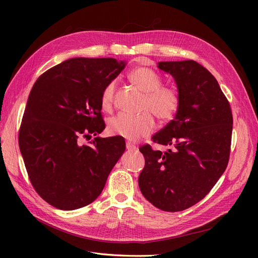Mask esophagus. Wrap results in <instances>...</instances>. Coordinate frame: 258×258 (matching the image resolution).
Returning <instances> with one entry per match:
<instances>
[{"mask_svg": "<svg viewBox=\"0 0 258 258\" xmlns=\"http://www.w3.org/2000/svg\"><path fill=\"white\" fill-rule=\"evenodd\" d=\"M126 148H127L128 151H136V150H138V147L134 143H131V142H126Z\"/></svg>", "mask_w": 258, "mask_h": 258, "instance_id": "obj_1", "label": "esophagus"}]
</instances>
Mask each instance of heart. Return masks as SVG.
I'll return each instance as SVG.
<instances>
[{"mask_svg":"<svg viewBox=\"0 0 258 258\" xmlns=\"http://www.w3.org/2000/svg\"><path fill=\"white\" fill-rule=\"evenodd\" d=\"M132 85L144 93L142 103L143 111H151L160 121L173 119L178 106L179 95L176 89L169 86H161V77L148 68H137L129 74ZM115 83H108L101 95V106L110 111L113 105ZM156 122L150 112L139 115L120 113L108 122V130L112 135L126 138L131 141L146 137L154 131Z\"/></svg>","mask_w":258,"mask_h":258,"instance_id":"1","label":"heart"}]
</instances>
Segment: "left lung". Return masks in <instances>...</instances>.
Returning a JSON list of instances; mask_svg holds the SVG:
<instances>
[{
    "instance_id": "obj_1",
    "label": "left lung",
    "mask_w": 258,
    "mask_h": 258,
    "mask_svg": "<svg viewBox=\"0 0 258 258\" xmlns=\"http://www.w3.org/2000/svg\"><path fill=\"white\" fill-rule=\"evenodd\" d=\"M158 68L173 76L179 106L174 119L152 138L172 148L140 147L145 166L139 186L156 208L178 212L204 199L227 168L232 114L215 77L198 62H158Z\"/></svg>"
}]
</instances>
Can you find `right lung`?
Returning a JSON list of instances; mask_svg holds the SVG:
<instances>
[{
  "label": "right lung",
  "mask_w": 258,
  "mask_h": 258,
  "mask_svg": "<svg viewBox=\"0 0 258 258\" xmlns=\"http://www.w3.org/2000/svg\"><path fill=\"white\" fill-rule=\"evenodd\" d=\"M124 66L114 58H72L33 85L19 147L31 184L50 206L69 211L95 201L126 150L119 136L79 142L104 130L101 95Z\"/></svg>",
  "instance_id": "obj_1"
}]
</instances>
